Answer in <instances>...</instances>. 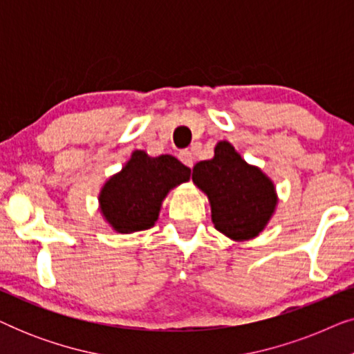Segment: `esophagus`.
I'll list each match as a JSON object with an SVG mask.
<instances>
[{"mask_svg":"<svg viewBox=\"0 0 354 354\" xmlns=\"http://www.w3.org/2000/svg\"><path fill=\"white\" fill-rule=\"evenodd\" d=\"M178 158H180V161L185 164L187 167H193V161H195V158H193V153L192 151H182L178 154Z\"/></svg>","mask_w":354,"mask_h":354,"instance_id":"esophagus-1","label":"esophagus"}]
</instances>
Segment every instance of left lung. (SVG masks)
Wrapping results in <instances>:
<instances>
[{
  "label": "left lung",
  "instance_id": "8db88e82",
  "mask_svg": "<svg viewBox=\"0 0 354 354\" xmlns=\"http://www.w3.org/2000/svg\"><path fill=\"white\" fill-rule=\"evenodd\" d=\"M192 180L209 200L216 230L234 241L258 236L279 203L274 182L225 140L217 142L214 158L196 162Z\"/></svg>",
  "mask_w": 354,
  "mask_h": 354
}]
</instances>
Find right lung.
I'll return each instance as SVG.
<instances>
[{
    "label": "right lung",
    "mask_w": 354,
    "mask_h": 354,
    "mask_svg": "<svg viewBox=\"0 0 354 354\" xmlns=\"http://www.w3.org/2000/svg\"><path fill=\"white\" fill-rule=\"evenodd\" d=\"M190 167L171 154L151 158L135 149L125 166L101 188L98 201L104 221L118 234L151 229L167 193L190 180Z\"/></svg>",
    "instance_id": "add662e5"
}]
</instances>
